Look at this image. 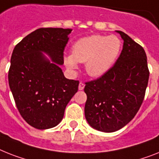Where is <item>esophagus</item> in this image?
<instances>
[{"instance_id": "obj_1", "label": "esophagus", "mask_w": 159, "mask_h": 159, "mask_svg": "<svg viewBox=\"0 0 159 159\" xmlns=\"http://www.w3.org/2000/svg\"><path fill=\"white\" fill-rule=\"evenodd\" d=\"M85 84L83 82L80 83V84H79V90H83V89H84Z\"/></svg>"}]
</instances>
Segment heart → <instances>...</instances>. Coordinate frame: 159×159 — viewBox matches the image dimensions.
I'll use <instances>...</instances> for the list:
<instances>
[{
	"label": "heart",
	"mask_w": 159,
	"mask_h": 159,
	"mask_svg": "<svg viewBox=\"0 0 159 159\" xmlns=\"http://www.w3.org/2000/svg\"><path fill=\"white\" fill-rule=\"evenodd\" d=\"M121 49L122 42L116 35H93L77 40L72 46V54L66 56L64 61L70 70H75L78 62H85L89 75L101 77L112 67Z\"/></svg>",
	"instance_id": "obj_1"
}]
</instances>
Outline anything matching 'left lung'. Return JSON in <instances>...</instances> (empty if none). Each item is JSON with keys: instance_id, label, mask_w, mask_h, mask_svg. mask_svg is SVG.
<instances>
[{"instance_id": "left-lung-1", "label": "left lung", "mask_w": 159, "mask_h": 159, "mask_svg": "<svg viewBox=\"0 0 159 159\" xmlns=\"http://www.w3.org/2000/svg\"><path fill=\"white\" fill-rule=\"evenodd\" d=\"M116 32L124 40L119 58L106 74L84 87L86 120L92 128L104 132L121 129L134 118L149 76L144 48L123 31Z\"/></svg>"}]
</instances>
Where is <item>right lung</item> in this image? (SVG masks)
<instances>
[{
  "label": "right lung",
  "mask_w": 159,
  "mask_h": 159,
  "mask_svg": "<svg viewBox=\"0 0 159 159\" xmlns=\"http://www.w3.org/2000/svg\"><path fill=\"white\" fill-rule=\"evenodd\" d=\"M71 31L39 28L23 38L12 53L8 75L10 90L21 116L37 129L57 126L78 91L79 81L66 78L60 67Z\"/></svg>",
  "instance_id": "obj_1"
}]
</instances>
